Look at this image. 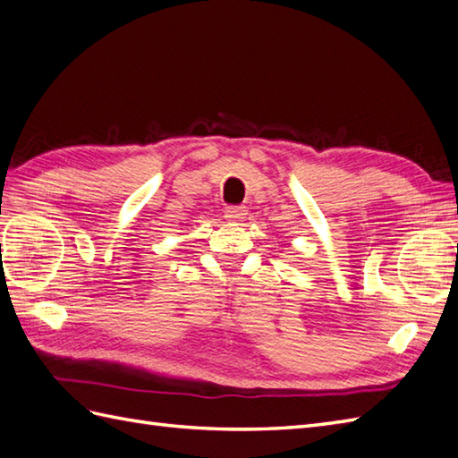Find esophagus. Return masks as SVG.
Here are the masks:
<instances>
[{
    "instance_id": "esophagus-1",
    "label": "esophagus",
    "mask_w": 458,
    "mask_h": 458,
    "mask_svg": "<svg viewBox=\"0 0 458 458\" xmlns=\"http://www.w3.org/2000/svg\"><path fill=\"white\" fill-rule=\"evenodd\" d=\"M245 215H248L245 207H226V210H225V216L232 222H242L245 218Z\"/></svg>"
}]
</instances>
